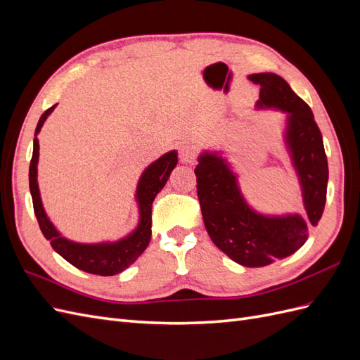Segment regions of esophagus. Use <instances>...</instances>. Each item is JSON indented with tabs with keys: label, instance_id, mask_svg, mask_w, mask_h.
<instances>
[{
	"label": "esophagus",
	"instance_id": "1",
	"mask_svg": "<svg viewBox=\"0 0 360 360\" xmlns=\"http://www.w3.org/2000/svg\"><path fill=\"white\" fill-rule=\"evenodd\" d=\"M180 160L184 163H192L195 159H197V147L192 144H184L180 148Z\"/></svg>",
	"mask_w": 360,
	"mask_h": 360
}]
</instances>
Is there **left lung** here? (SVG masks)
Masks as SVG:
<instances>
[{"label":"left lung","instance_id":"left-lung-1","mask_svg":"<svg viewBox=\"0 0 360 360\" xmlns=\"http://www.w3.org/2000/svg\"><path fill=\"white\" fill-rule=\"evenodd\" d=\"M249 79L261 86L259 106H278L290 114L287 144L300 179L307 219L297 214L267 217L249 209L236 174L221 156L204 153L195 176L204 225L213 243L238 264L264 267L296 252L307 242L308 226L319 225L329 169L323 136L308 103L275 73H255Z\"/></svg>","mask_w":360,"mask_h":360}]
</instances>
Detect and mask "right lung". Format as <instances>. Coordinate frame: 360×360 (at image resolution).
<instances>
[{
    "label": "right lung",
    "mask_w": 360,
    "mask_h": 360,
    "mask_svg": "<svg viewBox=\"0 0 360 360\" xmlns=\"http://www.w3.org/2000/svg\"><path fill=\"white\" fill-rule=\"evenodd\" d=\"M56 105L41 114L36 132H34V146H32V158L30 162V192L32 197V207L37 217V222L43 236L51 242V246L56 252H58L64 259L69 261L76 269L84 270L86 274L112 276L134 264L136 258L144 252L151 238V204L155 197L165 186L171 171L177 165V153L169 151L160 159L151 163L144 171L136 189V198L139 202V225L136 230L129 237L115 243H101V245H81L73 243L68 238L60 236V233L53 228L48 216L43 210L39 184H37V162H39V139L37 134L40 127L45 123L46 117L53 111Z\"/></svg>",
    "instance_id": "add662e5"
}]
</instances>
